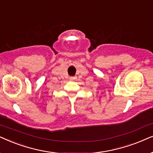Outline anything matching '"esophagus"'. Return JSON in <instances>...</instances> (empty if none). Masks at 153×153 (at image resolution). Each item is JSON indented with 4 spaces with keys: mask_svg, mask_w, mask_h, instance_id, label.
Masks as SVG:
<instances>
[{
    "mask_svg": "<svg viewBox=\"0 0 153 153\" xmlns=\"http://www.w3.org/2000/svg\"><path fill=\"white\" fill-rule=\"evenodd\" d=\"M69 78H70V80H75V79L76 78V77H75V76H71Z\"/></svg>",
    "mask_w": 153,
    "mask_h": 153,
    "instance_id": "1",
    "label": "esophagus"
}]
</instances>
